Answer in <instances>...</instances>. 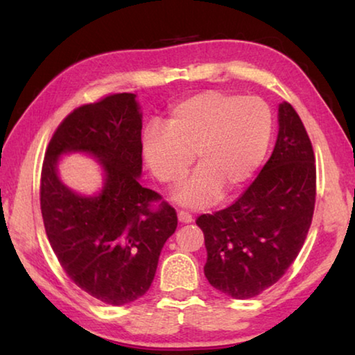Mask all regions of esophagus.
<instances>
[{"label":"esophagus","instance_id":"obj_1","mask_svg":"<svg viewBox=\"0 0 355 355\" xmlns=\"http://www.w3.org/2000/svg\"><path fill=\"white\" fill-rule=\"evenodd\" d=\"M178 220L182 222V224H191L192 220V216L189 214V213H186V211H178Z\"/></svg>","mask_w":355,"mask_h":355}]
</instances>
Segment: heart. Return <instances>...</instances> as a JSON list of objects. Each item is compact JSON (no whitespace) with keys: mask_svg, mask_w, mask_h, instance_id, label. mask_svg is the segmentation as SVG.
Instances as JSON below:
<instances>
[{"mask_svg":"<svg viewBox=\"0 0 355 355\" xmlns=\"http://www.w3.org/2000/svg\"><path fill=\"white\" fill-rule=\"evenodd\" d=\"M272 117L257 97L218 91L192 95L173 107L167 128L152 125L142 133V156L155 178L175 184L192 159L199 169L178 186L172 199L183 207L205 208L248 183L268 152Z\"/></svg>","mask_w":355,"mask_h":355,"instance_id":"b5f03b06","label":"heart"}]
</instances>
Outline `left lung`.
Masks as SVG:
<instances>
[{
	"label": "left lung",
	"instance_id": "left-lung-1",
	"mask_svg": "<svg viewBox=\"0 0 355 355\" xmlns=\"http://www.w3.org/2000/svg\"><path fill=\"white\" fill-rule=\"evenodd\" d=\"M316 166L310 137L294 107L279 105L271 158L244 194L225 209L202 214L209 285L235 299L272 286L302 249L313 218Z\"/></svg>",
	"mask_w": 355,
	"mask_h": 355
}]
</instances>
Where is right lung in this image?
Returning a JSON list of instances; mask_svg holds the SVG:
<instances>
[{
  "mask_svg": "<svg viewBox=\"0 0 355 355\" xmlns=\"http://www.w3.org/2000/svg\"><path fill=\"white\" fill-rule=\"evenodd\" d=\"M142 112L135 94H114L78 107L48 144L40 178L45 232L69 277L110 305H125L152 285L161 249L177 228L169 203L142 188ZM84 153L98 159L104 186L86 196L62 183V154Z\"/></svg>",
  "mask_w": 355,
  "mask_h": 355,
  "instance_id": "1",
  "label": "right lung"
}]
</instances>
